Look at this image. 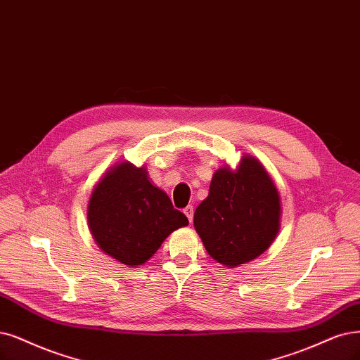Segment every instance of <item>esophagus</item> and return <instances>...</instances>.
<instances>
[{
  "label": "esophagus",
  "instance_id": "esophagus-1",
  "mask_svg": "<svg viewBox=\"0 0 360 360\" xmlns=\"http://www.w3.org/2000/svg\"><path fill=\"white\" fill-rule=\"evenodd\" d=\"M184 214H185V217L188 218V221L191 222L193 221V217H194V207L193 206H187L184 209Z\"/></svg>",
  "mask_w": 360,
  "mask_h": 360
}]
</instances>
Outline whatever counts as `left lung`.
Listing matches in <instances>:
<instances>
[{"instance_id":"1","label":"left lung","mask_w":360,"mask_h":360,"mask_svg":"<svg viewBox=\"0 0 360 360\" xmlns=\"http://www.w3.org/2000/svg\"><path fill=\"white\" fill-rule=\"evenodd\" d=\"M277 187L258 158L245 154L215 170L209 195L194 212V229L207 254L229 269L258 258L281 230Z\"/></svg>"}]
</instances>
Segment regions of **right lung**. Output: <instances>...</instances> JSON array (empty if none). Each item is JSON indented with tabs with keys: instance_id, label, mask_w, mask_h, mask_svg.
<instances>
[{
	"instance_id": "1",
	"label": "right lung",
	"mask_w": 360,
	"mask_h": 360,
	"mask_svg": "<svg viewBox=\"0 0 360 360\" xmlns=\"http://www.w3.org/2000/svg\"><path fill=\"white\" fill-rule=\"evenodd\" d=\"M87 224L102 252L127 267H138L169 234L187 227L188 219L150 182L145 166L124 160L96 182L87 205Z\"/></svg>"
}]
</instances>
